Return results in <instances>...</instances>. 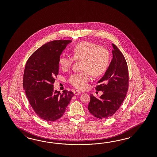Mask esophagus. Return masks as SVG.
Segmentation results:
<instances>
[{"label":"esophagus","instance_id":"obj_1","mask_svg":"<svg viewBox=\"0 0 157 157\" xmlns=\"http://www.w3.org/2000/svg\"><path fill=\"white\" fill-rule=\"evenodd\" d=\"M81 93V92H79V91H78L76 90L74 91V94L75 95H79V94H80Z\"/></svg>","mask_w":157,"mask_h":157}]
</instances>
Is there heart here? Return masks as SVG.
Segmentation results:
<instances>
[{
	"label": "heart",
	"instance_id": "b5f03b06",
	"mask_svg": "<svg viewBox=\"0 0 157 157\" xmlns=\"http://www.w3.org/2000/svg\"><path fill=\"white\" fill-rule=\"evenodd\" d=\"M72 57L62 55L59 58V65L63 71L68 70L74 60H83L84 71L72 74L68 79L69 83L79 90L85 89L90 79V73L100 76L109 66L110 53L108 49L94 43L83 41L76 44L72 49Z\"/></svg>",
	"mask_w": 157,
	"mask_h": 157
}]
</instances>
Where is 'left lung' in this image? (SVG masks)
Returning <instances> with one entry per match:
<instances>
[{
  "label": "left lung",
  "instance_id": "left-lung-1",
  "mask_svg": "<svg viewBox=\"0 0 157 157\" xmlns=\"http://www.w3.org/2000/svg\"><path fill=\"white\" fill-rule=\"evenodd\" d=\"M113 58L104 75L98 81L95 89L103 91L97 98L90 94L88 109L100 119L109 118L118 110L125 98L128 89V70L123 53L112 44Z\"/></svg>",
  "mask_w": 157,
  "mask_h": 157
}]
</instances>
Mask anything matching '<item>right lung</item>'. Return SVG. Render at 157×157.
<instances>
[{
	"mask_svg": "<svg viewBox=\"0 0 157 157\" xmlns=\"http://www.w3.org/2000/svg\"><path fill=\"white\" fill-rule=\"evenodd\" d=\"M71 40L45 44L29 58L24 71L23 87L29 102L41 119L54 121L61 118L74 94L54 90L59 74V58Z\"/></svg>",
	"mask_w": 157,
	"mask_h": 157,
	"instance_id": "add662e5",
	"label": "right lung"
}]
</instances>
